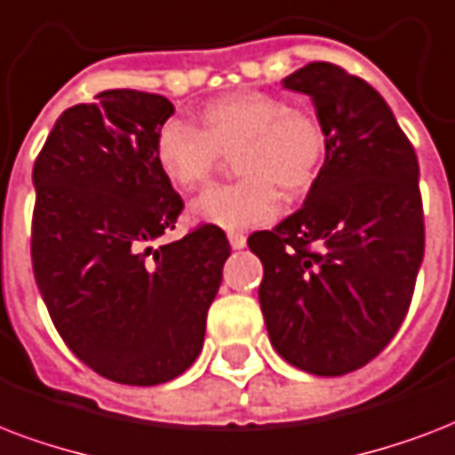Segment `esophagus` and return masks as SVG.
<instances>
[{"mask_svg": "<svg viewBox=\"0 0 455 455\" xmlns=\"http://www.w3.org/2000/svg\"><path fill=\"white\" fill-rule=\"evenodd\" d=\"M228 239H230L232 249H244L246 246V235L244 232H228Z\"/></svg>", "mask_w": 455, "mask_h": 455, "instance_id": "1", "label": "esophagus"}]
</instances>
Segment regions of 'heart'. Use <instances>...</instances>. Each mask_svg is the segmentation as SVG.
Wrapping results in <instances>:
<instances>
[{"instance_id": "obj_1", "label": "heart", "mask_w": 455, "mask_h": 455, "mask_svg": "<svg viewBox=\"0 0 455 455\" xmlns=\"http://www.w3.org/2000/svg\"><path fill=\"white\" fill-rule=\"evenodd\" d=\"M202 128L165 121L154 140L161 175L180 192L204 188L235 154L242 180L196 196L189 216L235 230L277 216L284 192L304 196L318 182L327 158V132L315 111L290 107L277 94L239 90L209 101L199 114Z\"/></svg>"}]
</instances>
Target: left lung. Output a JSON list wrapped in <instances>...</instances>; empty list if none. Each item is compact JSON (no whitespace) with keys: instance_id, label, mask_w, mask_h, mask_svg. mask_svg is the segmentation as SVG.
<instances>
[{"instance_id":"8db88e82","label":"left lung","mask_w":455,"mask_h":455,"mask_svg":"<svg viewBox=\"0 0 455 455\" xmlns=\"http://www.w3.org/2000/svg\"><path fill=\"white\" fill-rule=\"evenodd\" d=\"M308 94L327 158L304 206L249 237L263 263L267 337L299 371L337 378L392 341L425 253L418 156L375 87L313 61L283 80Z\"/></svg>"}]
</instances>
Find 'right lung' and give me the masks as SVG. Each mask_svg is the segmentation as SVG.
I'll list each match as a JSON object with an SVG mask.
<instances>
[{
	"instance_id": "obj_1",
	"label": "right lung",
	"mask_w": 455,
	"mask_h": 455,
	"mask_svg": "<svg viewBox=\"0 0 455 455\" xmlns=\"http://www.w3.org/2000/svg\"><path fill=\"white\" fill-rule=\"evenodd\" d=\"M94 100L59 116L35 161V283L87 368L121 385H161L202 351L230 242L202 223L151 249L185 206L154 158L175 108L137 90Z\"/></svg>"
}]
</instances>
